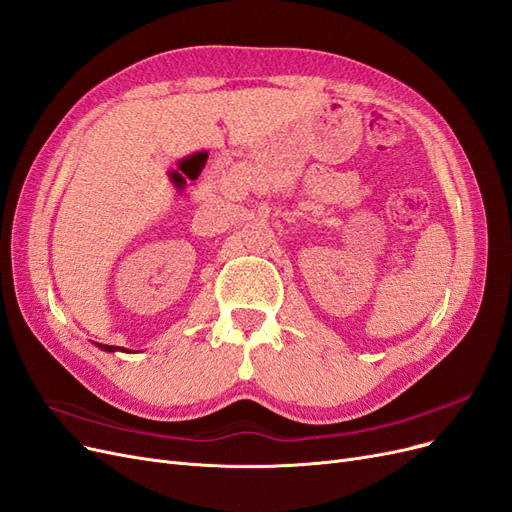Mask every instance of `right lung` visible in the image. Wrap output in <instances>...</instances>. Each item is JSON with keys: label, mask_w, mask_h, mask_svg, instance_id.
<instances>
[{"label": "right lung", "mask_w": 512, "mask_h": 512, "mask_svg": "<svg viewBox=\"0 0 512 512\" xmlns=\"http://www.w3.org/2000/svg\"><path fill=\"white\" fill-rule=\"evenodd\" d=\"M97 347L103 349V351H118V349H120V347H116V345H101V343H97ZM120 351H127V349H120Z\"/></svg>", "instance_id": "1"}]
</instances>
